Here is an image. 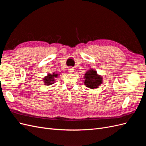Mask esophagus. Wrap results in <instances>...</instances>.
<instances>
[{
	"label": "esophagus",
	"instance_id": "34e87169",
	"mask_svg": "<svg viewBox=\"0 0 146 146\" xmlns=\"http://www.w3.org/2000/svg\"><path fill=\"white\" fill-rule=\"evenodd\" d=\"M68 70H69V72H74V68H72V67H69V69H68Z\"/></svg>",
	"mask_w": 146,
	"mask_h": 146
}]
</instances>
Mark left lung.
I'll return each instance as SVG.
<instances>
[{"instance_id":"obj_1","label":"left lung","mask_w":146,"mask_h":146,"mask_svg":"<svg viewBox=\"0 0 146 146\" xmlns=\"http://www.w3.org/2000/svg\"><path fill=\"white\" fill-rule=\"evenodd\" d=\"M85 84L86 86L94 89L98 88L102 82V78L97 74L94 70H90L85 74Z\"/></svg>"}]
</instances>
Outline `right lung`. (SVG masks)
<instances>
[{
  "label": "right lung",
  "mask_w": 146,
  "mask_h": 146,
  "mask_svg": "<svg viewBox=\"0 0 146 146\" xmlns=\"http://www.w3.org/2000/svg\"><path fill=\"white\" fill-rule=\"evenodd\" d=\"M58 77V74H55V73H53V74H48V76L44 78V82L45 83V85H50L55 82L54 78L55 77Z\"/></svg>",
  "instance_id": "obj_1"
}]
</instances>
